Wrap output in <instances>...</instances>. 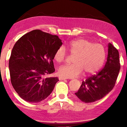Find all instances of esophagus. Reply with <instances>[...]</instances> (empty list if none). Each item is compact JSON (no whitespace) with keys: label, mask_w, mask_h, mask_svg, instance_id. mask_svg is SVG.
Wrapping results in <instances>:
<instances>
[{"label":"esophagus","mask_w":127,"mask_h":127,"mask_svg":"<svg viewBox=\"0 0 127 127\" xmlns=\"http://www.w3.org/2000/svg\"><path fill=\"white\" fill-rule=\"evenodd\" d=\"M59 80H65V79H66V78H65V77H59Z\"/></svg>","instance_id":"esophagus-1"}]
</instances>
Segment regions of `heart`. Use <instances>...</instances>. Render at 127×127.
Wrapping results in <instances>:
<instances>
[{"mask_svg":"<svg viewBox=\"0 0 127 127\" xmlns=\"http://www.w3.org/2000/svg\"><path fill=\"white\" fill-rule=\"evenodd\" d=\"M72 55H74L72 62L74 63L61 66L58 73L66 78H73L83 72L86 74H92L101 67L105 59V49L100 44H94L90 41L79 38L72 41L67 46ZM66 51L63 46L56 50L55 61L62 63L66 56Z\"/></svg>","mask_w":127,"mask_h":127,"instance_id":"heart-1","label":"heart"}]
</instances>
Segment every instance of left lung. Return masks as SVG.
Listing matches in <instances>:
<instances>
[{
    "instance_id": "8db88e82",
    "label": "left lung",
    "mask_w": 127,
    "mask_h": 127,
    "mask_svg": "<svg viewBox=\"0 0 127 127\" xmlns=\"http://www.w3.org/2000/svg\"><path fill=\"white\" fill-rule=\"evenodd\" d=\"M107 46L108 54L104 68L83 81L78 91L75 93L82 101L89 103L101 99L114 87L120 69L119 54L110 43Z\"/></svg>"
}]
</instances>
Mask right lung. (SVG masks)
I'll use <instances>...</instances> for the list:
<instances>
[{
  "mask_svg": "<svg viewBox=\"0 0 127 127\" xmlns=\"http://www.w3.org/2000/svg\"><path fill=\"white\" fill-rule=\"evenodd\" d=\"M62 40L39 30L22 36L13 48L9 61L10 80L15 91L29 102H39L50 95L59 79L46 77L55 72L53 60Z\"/></svg>",
  "mask_w": 127,
  "mask_h": 127,
  "instance_id": "right-lung-1",
  "label": "right lung"
}]
</instances>
